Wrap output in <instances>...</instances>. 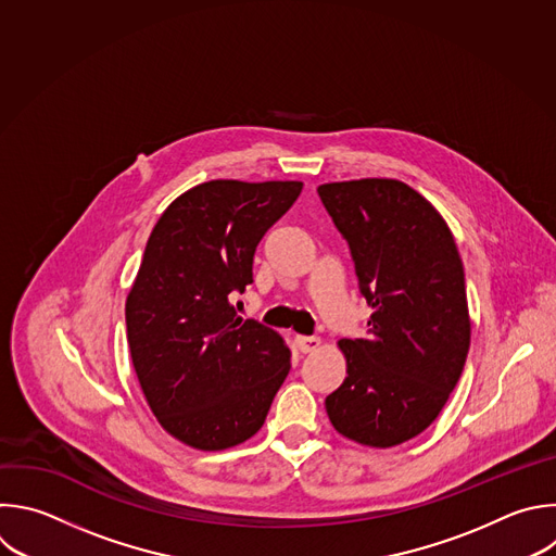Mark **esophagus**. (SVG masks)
Instances as JSON below:
<instances>
[{
  "label": "esophagus",
  "instance_id": "34e87169",
  "mask_svg": "<svg viewBox=\"0 0 556 556\" xmlns=\"http://www.w3.org/2000/svg\"><path fill=\"white\" fill-rule=\"evenodd\" d=\"M296 346L301 353H309V351H316L318 344H320V338L316 336H296Z\"/></svg>",
  "mask_w": 556,
  "mask_h": 556
}]
</instances>
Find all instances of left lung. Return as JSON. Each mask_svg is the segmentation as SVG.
<instances>
[{
  "label": "left lung",
  "instance_id": "obj_1",
  "mask_svg": "<svg viewBox=\"0 0 556 556\" xmlns=\"http://www.w3.org/2000/svg\"><path fill=\"white\" fill-rule=\"evenodd\" d=\"M318 197L374 307L364 338L338 342L346 378L325 408L342 437L393 447L439 417L463 374L471 336L463 262L445 220L402 180L327 182Z\"/></svg>",
  "mask_w": 556,
  "mask_h": 556
}]
</instances>
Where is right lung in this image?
Listing matches in <instances>:
<instances>
[{"instance_id": "obj_1", "label": "right lung", "mask_w": 556, "mask_h": 556, "mask_svg": "<svg viewBox=\"0 0 556 556\" xmlns=\"http://www.w3.org/2000/svg\"><path fill=\"white\" fill-rule=\"evenodd\" d=\"M299 180H210L154 225L126 299L135 374L159 424L185 445L251 439L290 371V349L231 305L253 283L266 231L294 205Z\"/></svg>"}]
</instances>
